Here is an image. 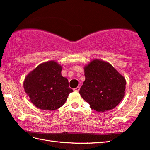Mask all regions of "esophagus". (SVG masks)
Returning a JSON list of instances; mask_svg holds the SVG:
<instances>
[{
	"instance_id": "1",
	"label": "esophagus",
	"mask_w": 150,
	"mask_h": 150,
	"mask_svg": "<svg viewBox=\"0 0 150 150\" xmlns=\"http://www.w3.org/2000/svg\"><path fill=\"white\" fill-rule=\"evenodd\" d=\"M79 90H80V87L77 86V88H75L74 89H73V91H74L75 92H79Z\"/></svg>"
}]
</instances>
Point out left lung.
<instances>
[{"instance_id": "1", "label": "left lung", "mask_w": 150, "mask_h": 150, "mask_svg": "<svg viewBox=\"0 0 150 150\" xmlns=\"http://www.w3.org/2000/svg\"><path fill=\"white\" fill-rule=\"evenodd\" d=\"M85 81L79 94L98 112L115 108L123 98L126 81L110 64L98 59L84 67Z\"/></svg>"}]
</instances>
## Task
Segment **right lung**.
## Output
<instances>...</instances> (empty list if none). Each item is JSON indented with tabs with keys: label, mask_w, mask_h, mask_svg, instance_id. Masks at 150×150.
Wrapping results in <instances>:
<instances>
[{
	"label": "right lung",
	"mask_w": 150,
	"mask_h": 150,
	"mask_svg": "<svg viewBox=\"0 0 150 150\" xmlns=\"http://www.w3.org/2000/svg\"><path fill=\"white\" fill-rule=\"evenodd\" d=\"M62 67L50 61L38 66L29 73L23 82L31 102L41 110H55L63 105L73 91L61 74Z\"/></svg>",
	"instance_id": "obj_1"
}]
</instances>
